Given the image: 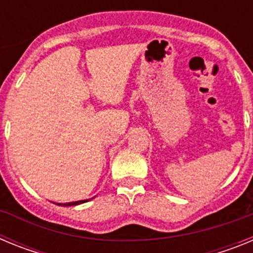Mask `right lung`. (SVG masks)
Masks as SVG:
<instances>
[{
	"label": "right lung",
	"mask_w": 253,
	"mask_h": 253,
	"mask_svg": "<svg viewBox=\"0 0 253 253\" xmlns=\"http://www.w3.org/2000/svg\"><path fill=\"white\" fill-rule=\"evenodd\" d=\"M93 199V198H92ZM90 200V199H88ZM88 200H80V202H73V203H66V204H60V203H57V205H62V207H73V205L78 204H84V203L88 202Z\"/></svg>",
	"instance_id": "right-lung-1"
}]
</instances>
